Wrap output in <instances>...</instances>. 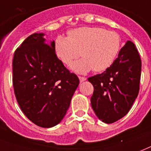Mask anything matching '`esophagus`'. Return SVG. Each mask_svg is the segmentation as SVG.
I'll use <instances>...</instances> for the list:
<instances>
[{
	"instance_id": "1",
	"label": "esophagus",
	"mask_w": 151,
	"mask_h": 151,
	"mask_svg": "<svg viewBox=\"0 0 151 151\" xmlns=\"http://www.w3.org/2000/svg\"><path fill=\"white\" fill-rule=\"evenodd\" d=\"M78 78H79L81 82H83V81L86 80V78H85V77H78Z\"/></svg>"
}]
</instances>
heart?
Segmentation results:
<instances>
[{
  "label": "heart",
  "instance_id": "heart-1",
  "mask_svg": "<svg viewBox=\"0 0 151 151\" xmlns=\"http://www.w3.org/2000/svg\"><path fill=\"white\" fill-rule=\"evenodd\" d=\"M58 58L72 70L86 73L93 70L102 72L111 65L121 48V39L114 31L98 27H83L71 30L68 37L58 36L54 45Z\"/></svg>",
  "mask_w": 151,
  "mask_h": 151
}]
</instances>
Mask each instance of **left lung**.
<instances>
[{
	"label": "left lung",
	"mask_w": 151,
	"mask_h": 151,
	"mask_svg": "<svg viewBox=\"0 0 151 151\" xmlns=\"http://www.w3.org/2000/svg\"><path fill=\"white\" fill-rule=\"evenodd\" d=\"M141 66L135 46L127 41L110 67L88 78L94 88L91 105L99 119L112 124L127 114L139 91Z\"/></svg>",
	"instance_id": "8db88e82"
}]
</instances>
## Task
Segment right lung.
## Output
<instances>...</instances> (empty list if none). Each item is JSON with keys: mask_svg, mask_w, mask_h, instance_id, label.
Listing matches in <instances>:
<instances>
[{"mask_svg": "<svg viewBox=\"0 0 151 151\" xmlns=\"http://www.w3.org/2000/svg\"><path fill=\"white\" fill-rule=\"evenodd\" d=\"M34 33L15 51L12 82L22 111L38 126L48 128L60 123L79 85L55 54V41Z\"/></svg>", "mask_w": 151, "mask_h": 151, "instance_id": "1", "label": "right lung"}]
</instances>
